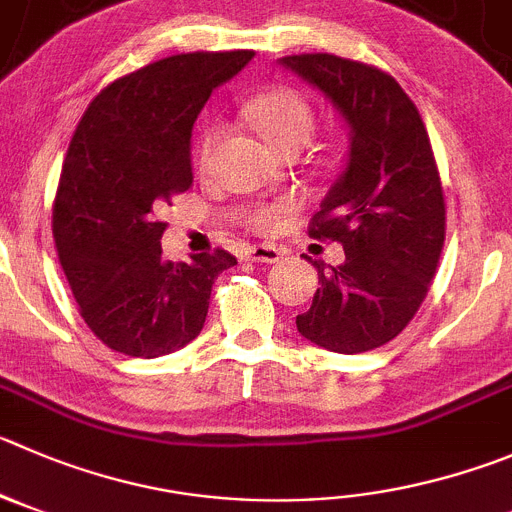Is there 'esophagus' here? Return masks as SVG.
<instances>
[{"label": "esophagus", "mask_w": 512, "mask_h": 512, "mask_svg": "<svg viewBox=\"0 0 512 512\" xmlns=\"http://www.w3.org/2000/svg\"><path fill=\"white\" fill-rule=\"evenodd\" d=\"M245 257L252 262H267V265H272V262L280 260V250L275 245H255L245 252Z\"/></svg>", "instance_id": "obj_1"}]
</instances>
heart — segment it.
I'll return each mask as SVG.
<instances>
[{
	"label": "heart",
	"instance_id": "1",
	"mask_svg": "<svg viewBox=\"0 0 512 512\" xmlns=\"http://www.w3.org/2000/svg\"><path fill=\"white\" fill-rule=\"evenodd\" d=\"M247 118H250L252 126L262 133V138H265L275 151L303 148L305 143L313 138L315 123H318L310 100L305 98L303 93L290 88H278L260 95V98H257L255 103H250V108H247ZM219 138H222V128L219 126H209L207 131L202 133V141H199V164H209ZM288 209V202L260 207L252 212L250 224L255 229H260V232L275 229L283 222Z\"/></svg>",
	"mask_w": 512,
	"mask_h": 512
}]
</instances>
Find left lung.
<instances>
[{
	"instance_id": "8db88e82",
	"label": "left lung",
	"mask_w": 512,
	"mask_h": 512,
	"mask_svg": "<svg viewBox=\"0 0 512 512\" xmlns=\"http://www.w3.org/2000/svg\"><path fill=\"white\" fill-rule=\"evenodd\" d=\"M280 62L351 126L346 171L308 227L313 240L341 242L346 260L331 270L313 262L321 288L295 326L328 351H371L409 326L439 267L447 207L429 133L414 100L376 65L328 52Z\"/></svg>"
}]
</instances>
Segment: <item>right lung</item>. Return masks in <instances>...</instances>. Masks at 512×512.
I'll list each match as a JSON object with an SVG mask.
<instances>
[{
	"instance_id": "add662e5",
	"label": "right lung",
	"mask_w": 512,
	"mask_h": 512,
	"mask_svg": "<svg viewBox=\"0 0 512 512\" xmlns=\"http://www.w3.org/2000/svg\"><path fill=\"white\" fill-rule=\"evenodd\" d=\"M252 50L184 52L105 85L85 108L52 204V237L80 315L108 348L156 358L199 336L217 275L237 257L217 247L191 262L161 257L156 214L194 181L191 126L214 88Z\"/></svg>"
}]
</instances>
